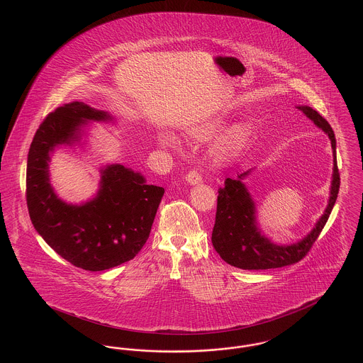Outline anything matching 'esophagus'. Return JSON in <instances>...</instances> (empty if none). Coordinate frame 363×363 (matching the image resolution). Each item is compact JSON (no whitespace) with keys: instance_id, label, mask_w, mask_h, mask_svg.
Segmentation results:
<instances>
[{"instance_id":"1","label":"esophagus","mask_w":363,"mask_h":363,"mask_svg":"<svg viewBox=\"0 0 363 363\" xmlns=\"http://www.w3.org/2000/svg\"><path fill=\"white\" fill-rule=\"evenodd\" d=\"M185 178H186V181H188V184H190V185H200V184L203 182L201 174L197 173V172H194V170H191V172L186 174Z\"/></svg>"}]
</instances>
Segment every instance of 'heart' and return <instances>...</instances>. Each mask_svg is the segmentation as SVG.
Here are the masks:
<instances>
[{
  "mask_svg": "<svg viewBox=\"0 0 363 363\" xmlns=\"http://www.w3.org/2000/svg\"><path fill=\"white\" fill-rule=\"evenodd\" d=\"M227 122V116L225 113L215 114L212 117H208L203 121H199L194 125H191L188 129L190 138L199 141H204L208 138H213ZM249 136V130L246 123L243 122H237L231 125L228 129H225L223 135L213 143L212 145V157L218 163H225L233 160L235 156L240 155ZM160 143L164 147H172L175 148L178 147L177 138L172 135H163L160 138Z\"/></svg>",
  "mask_w": 363,
  "mask_h": 363,
  "instance_id": "heart-1",
  "label": "heart"
}]
</instances>
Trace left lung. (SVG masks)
Listing matches in <instances>:
<instances>
[{
	"label": "left lung",
	"mask_w": 363,
	"mask_h": 363,
	"mask_svg": "<svg viewBox=\"0 0 363 363\" xmlns=\"http://www.w3.org/2000/svg\"><path fill=\"white\" fill-rule=\"evenodd\" d=\"M298 108L323 129L330 140L333 151V174L330 181L328 206L311 233L293 245H277L261 234L256 222V204L242 182L249 172L240 174L237 179L227 178L219 189L216 219L212 231V245L227 264L241 269H269L291 265L303 259L311 250L328 220L340 188V175L336 162V138L328 121L309 106Z\"/></svg>",
	"instance_id": "8db88e82"
}]
</instances>
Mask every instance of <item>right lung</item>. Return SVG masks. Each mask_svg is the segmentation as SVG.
<instances>
[{
  "mask_svg": "<svg viewBox=\"0 0 363 363\" xmlns=\"http://www.w3.org/2000/svg\"><path fill=\"white\" fill-rule=\"evenodd\" d=\"M86 121L113 117L82 102L58 107L40 123L27 159L26 196L35 230L55 253L86 271H104L133 259L148 240L164 189L122 164L101 170L96 196L80 206L62 201L49 178L50 154L80 141Z\"/></svg>",
  "mask_w": 363,
  "mask_h": 363,
  "instance_id": "obj_1",
  "label": "right lung"
}]
</instances>
